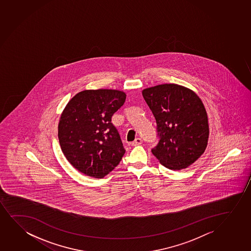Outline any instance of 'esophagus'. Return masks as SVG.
Here are the masks:
<instances>
[{
    "mask_svg": "<svg viewBox=\"0 0 251 251\" xmlns=\"http://www.w3.org/2000/svg\"><path fill=\"white\" fill-rule=\"evenodd\" d=\"M142 144V140L140 139V138H137L134 140V141H133L132 143H131V146H133V147H135V146H139V145H141Z\"/></svg>",
    "mask_w": 251,
    "mask_h": 251,
    "instance_id": "34e87169",
    "label": "esophagus"
}]
</instances>
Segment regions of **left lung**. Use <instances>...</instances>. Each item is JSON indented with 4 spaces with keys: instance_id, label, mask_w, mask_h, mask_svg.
Instances as JSON below:
<instances>
[{
    "instance_id": "obj_1",
    "label": "left lung",
    "mask_w": 251,
    "mask_h": 251,
    "mask_svg": "<svg viewBox=\"0 0 251 251\" xmlns=\"http://www.w3.org/2000/svg\"><path fill=\"white\" fill-rule=\"evenodd\" d=\"M142 95L156 123L158 142L151 149L153 155L171 170L190 166L208 144V117L202 100L177 84L147 88Z\"/></svg>"
}]
</instances>
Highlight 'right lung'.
<instances>
[{
	"label": "right lung",
	"instance_id": "1",
	"mask_svg": "<svg viewBox=\"0 0 251 251\" xmlns=\"http://www.w3.org/2000/svg\"><path fill=\"white\" fill-rule=\"evenodd\" d=\"M125 100V93L118 90H85L65 106L59 124L60 147L72 166L86 176L103 178L124 156L111 117Z\"/></svg>",
	"mask_w": 251,
	"mask_h": 251
}]
</instances>
